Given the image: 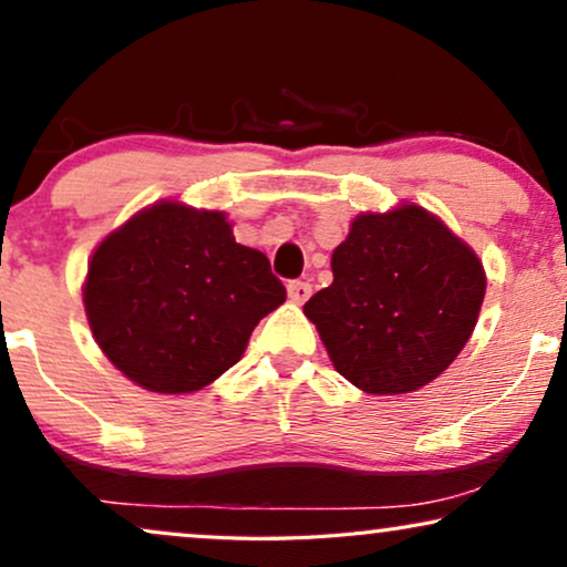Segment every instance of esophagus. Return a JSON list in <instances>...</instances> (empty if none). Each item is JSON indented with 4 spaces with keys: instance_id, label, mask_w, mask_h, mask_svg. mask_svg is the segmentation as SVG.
<instances>
[{
    "instance_id": "1",
    "label": "esophagus",
    "mask_w": 567,
    "mask_h": 567,
    "mask_svg": "<svg viewBox=\"0 0 567 567\" xmlns=\"http://www.w3.org/2000/svg\"><path fill=\"white\" fill-rule=\"evenodd\" d=\"M289 299L297 301V305H305V301L312 297V286H309L307 281H289Z\"/></svg>"
}]
</instances>
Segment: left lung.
<instances>
[{
    "mask_svg": "<svg viewBox=\"0 0 567 567\" xmlns=\"http://www.w3.org/2000/svg\"><path fill=\"white\" fill-rule=\"evenodd\" d=\"M305 305L332 367L369 394L415 392L452 363L485 297L477 255L421 206L361 214Z\"/></svg>",
    "mask_w": 567,
    "mask_h": 567,
    "instance_id": "1",
    "label": "left lung"
}]
</instances>
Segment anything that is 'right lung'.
Returning <instances> with one entry per match:
<instances>
[{
  "instance_id": "right-lung-1",
  "label": "right lung",
  "mask_w": 567,
  "mask_h": 567,
  "mask_svg": "<svg viewBox=\"0 0 567 567\" xmlns=\"http://www.w3.org/2000/svg\"><path fill=\"white\" fill-rule=\"evenodd\" d=\"M286 289L260 250L235 243L221 212L162 204L92 255L84 309L97 346L131 382L183 394L243 359Z\"/></svg>"
}]
</instances>
